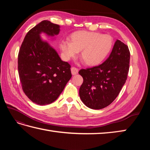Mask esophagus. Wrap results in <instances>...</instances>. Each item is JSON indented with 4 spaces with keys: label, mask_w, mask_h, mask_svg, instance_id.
<instances>
[{
    "label": "esophagus",
    "mask_w": 150,
    "mask_h": 150,
    "mask_svg": "<svg viewBox=\"0 0 150 150\" xmlns=\"http://www.w3.org/2000/svg\"><path fill=\"white\" fill-rule=\"evenodd\" d=\"M71 71L72 75H77L78 73L79 69L77 68H75V67H72V68H71Z\"/></svg>",
    "instance_id": "esophagus-1"
}]
</instances>
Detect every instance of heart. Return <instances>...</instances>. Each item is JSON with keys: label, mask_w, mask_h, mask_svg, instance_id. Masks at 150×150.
Listing matches in <instances>:
<instances>
[{"label": "heart", "mask_w": 150, "mask_h": 150, "mask_svg": "<svg viewBox=\"0 0 150 150\" xmlns=\"http://www.w3.org/2000/svg\"><path fill=\"white\" fill-rule=\"evenodd\" d=\"M64 58H74L81 51L80 57L86 64H99L109 55L113 39L108 35L86 31H78L70 35V40H62L59 44Z\"/></svg>", "instance_id": "heart-1"}]
</instances>
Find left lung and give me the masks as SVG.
Returning a JSON list of instances; mask_svg holds the SVG:
<instances>
[{"mask_svg":"<svg viewBox=\"0 0 150 150\" xmlns=\"http://www.w3.org/2000/svg\"><path fill=\"white\" fill-rule=\"evenodd\" d=\"M128 47L117 40L109 57L100 65L79 71L83 83L79 89L81 100L87 107L100 110L115 99L125 84L129 68Z\"/></svg>","mask_w":150,"mask_h":150,"instance_id":"8db88e82","label":"left lung"}]
</instances>
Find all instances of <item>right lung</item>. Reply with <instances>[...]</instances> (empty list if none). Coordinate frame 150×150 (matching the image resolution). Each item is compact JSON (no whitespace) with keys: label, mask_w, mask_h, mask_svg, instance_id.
<instances>
[{"label":"right lung","mask_w":150,"mask_h":150,"mask_svg":"<svg viewBox=\"0 0 150 150\" xmlns=\"http://www.w3.org/2000/svg\"><path fill=\"white\" fill-rule=\"evenodd\" d=\"M60 26L43 21L31 29L22 43L18 55V71L24 93L39 105L57 100L71 77V66L60 58L55 49L40 35L54 37Z\"/></svg>","instance_id":"1"}]
</instances>
